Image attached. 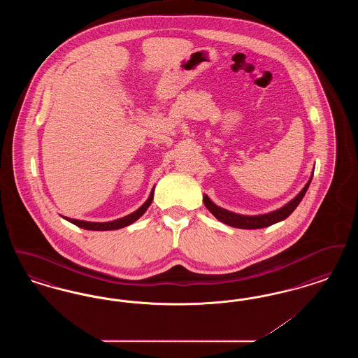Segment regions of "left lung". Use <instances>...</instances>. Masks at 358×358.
<instances>
[{
  "label": "left lung",
  "instance_id": "obj_1",
  "mask_svg": "<svg viewBox=\"0 0 358 358\" xmlns=\"http://www.w3.org/2000/svg\"><path fill=\"white\" fill-rule=\"evenodd\" d=\"M313 174L311 173L310 180L307 181L306 185L303 189L291 200L287 204L283 205L279 209H275L273 212L268 213H263V215H254V216H248V215H238L235 212H231L228 209H224L222 206L215 204L206 194L203 196V201L206 206V209L220 222L229 225V227H235V228H241V229H259V228H266L270 227L273 224L282 222L285 219H287L289 215L295 210V208L302 201L303 196L306 194L307 189L310 187V182L313 180Z\"/></svg>",
  "mask_w": 358,
  "mask_h": 358
}]
</instances>
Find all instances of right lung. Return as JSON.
I'll return each instance as SVG.
<instances>
[{
  "instance_id": "obj_1",
  "label": "right lung",
  "mask_w": 358,
  "mask_h": 358,
  "mask_svg": "<svg viewBox=\"0 0 358 358\" xmlns=\"http://www.w3.org/2000/svg\"><path fill=\"white\" fill-rule=\"evenodd\" d=\"M153 197L154 187L153 189H152V192H150V194H149V197H148V200H146L143 204L141 205V206L136 209V212H133V213H130V215H127V216H124V217L113 220V222H85V220H78V219H69V217H64V216H63V217H64L67 222H72V224H75V225H78V227H80V228H83V229H88V231H114V229H120V228H123V227H127V225L136 222V220L146 212V209L152 205Z\"/></svg>"
}]
</instances>
